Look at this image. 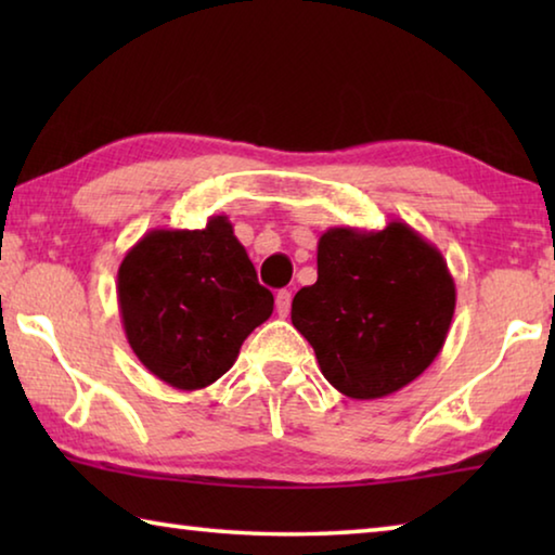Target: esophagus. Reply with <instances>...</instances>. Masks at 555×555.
I'll return each mask as SVG.
<instances>
[{
	"label": "esophagus",
	"instance_id": "34e87169",
	"mask_svg": "<svg viewBox=\"0 0 555 555\" xmlns=\"http://www.w3.org/2000/svg\"><path fill=\"white\" fill-rule=\"evenodd\" d=\"M276 313L281 318H286L291 313V291H279L276 294Z\"/></svg>",
	"mask_w": 555,
	"mask_h": 555
}]
</instances>
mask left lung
Segmentation results:
<instances>
[{
    "label": "left lung",
    "instance_id": "8db88e82",
    "mask_svg": "<svg viewBox=\"0 0 555 555\" xmlns=\"http://www.w3.org/2000/svg\"><path fill=\"white\" fill-rule=\"evenodd\" d=\"M455 281L438 247L391 220L331 228L318 240V281L291 304L323 377L350 399H382L421 377L450 331Z\"/></svg>",
    "mask_w": 555,
    "mask_h": 555
}]
</instances>
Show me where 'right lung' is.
<instances>
[{"label": "right lung", "instance_id": "right-lung-1", "mask_svg": "<svg viewBox=\"0 0 555 555\" xmlns=\"http://www.w3.org/2000/svg\"><path fill=\"white\" fill-rule=\"evenodd\" d=\"M117 300L139 362L181 391L218 382L274 311L228 215L203 230L146 232L121 259Z\"/></svg>", "mask_w": 555, "mask_h": 555}]
</instances>
